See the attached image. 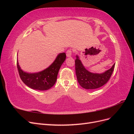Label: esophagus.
<instances>
[{"label": "esophagus", "mask_w": 134, "mask_h": 134, "mask_svg": "<svg viewBox=\"0 0 134 134\" xmlns=\"http://www.w3.org/2000/svg\"><path fill=\"white\" fill-rule=\"evenodd\" d=\"M71 54H72V51L71 49L68 50L66 51V56H68V57H70V56H71Z\"/></svg>", "instance_id": "obj_1"}]
</instances>
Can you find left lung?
Listing matches in <instances>:
<instances>
[{
  "mask_svg": "<svg viewBox=\"0 0 134 134\" xmlns=\"http://www.w3.org/2000/svg\"><path fill=\"white\" fill-rule=\"evenodd\" d=\"M75 65L77 80L80 86L87 90H95L103 86L109 80L114 69L115 64L111 69L102 74L92 73L88 71L78 56L75 60Z\"/></svg>",
  "mask_w": 134,
  "mask_h": 134,
  "instance_id": "obj_1",
  "label": "left lung"
}]
</instances>
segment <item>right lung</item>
<instances>
[{
  "label": "right lung",
  "mask_w": 134,
  "mask_h": 134,
  "mask_svg": "<svg viewBox=\"0 0 134 134\" xmlns=\"http://www.w3.org/2000/svg\"><path fill=\"white\" fill-rule=\"evenodd\" d=\"M65 59V53H60L49 67L42 71L31 74L22 70L17 61L20 78L26 86L32 89L39 91L47 90L56 83L59 70Z\"/></svg>",
  "instance_id": "obj_1"
}]
</instances>
